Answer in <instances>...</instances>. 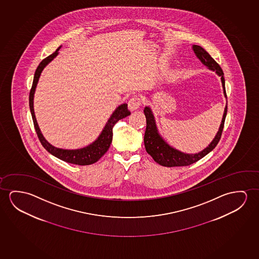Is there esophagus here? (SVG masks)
Segmentation results:
<instances>
[{"label": "esophagus", "instance_id": "obj_1", "mask_svg": "<svg viewBox=\"0 0 259 259\" xmlns=\"http://www.w3.org/2000/svg\"><path fill=\"white\" fill-rule=\"evenodd\" d=\"M141 103H142V100H141L140 97H138V96H133L131 99L129 100V101H128V108L132 111H134V110H136L137 108H139L140 106H141Z\"/></svg>", "mask_w": 259, "mask_h": 259}]
</instances>
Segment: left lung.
I'll return each mask as SVG.
<instances>
[{
    "mask_svg": "<svg viewBox=\"0 0 259 259\" xmlns=\"http://www.w3.org/2000/svg\"><path fill=\"white\" fill-rule=\"evenodd\" d=\"M193 50L195 52V56L202 62V64L209 68L211 71L216 72L221 77L222 83H223V93L225 98L227 99L226 91H225V80L223 77V72L219 64L215 62L214 59L211 57L208 53L201 48L200 46L194 45ZM144 115L146 116V130L144 134V146L146 149L148 154L152 157V159L155 160L157 163L164 166V167H182V166H188L195 163L199 159L207 155L210 151H212L216 145L219 143L221 136L223 134L224 121L227 115V105L224 109L223 120L220 125L219 131L216 134L214 139L212 140L211 144H209L203 151L198 153L189 154L185 153L182 151L177 150L175 148L171 147L162 139L158 131V128L156 125L154 115L152 114L150 107L144 108Z\"/></svg>",
    "mask_w": 259,
    "mask_h": 259,
    "instance_id": "8db88e82",
    "label": "left lung"
}]
</instances>
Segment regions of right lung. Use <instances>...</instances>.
Listing matches in <instances>:
<instances>
[{
	"label": "right lung",
	"mask_w": 259,
	"mask_h": 259,
	"mask_svg": "<svg viewBox=\"0 0 259 259\" xmlns=\"http://www.w3.org/2000/svg\"><path fill=\"white\" fill-rule=\"evenodd\" d=\"M60 48L61 47L56 49V52L53 53L52 55L45 58L37 66L36 72H35L31 90L29 92V108L31 112L34 127H35L40 143L43 145V147L52 155L64 160L65 162H68V163L75 164V165H80V166L91 165V164L97 162L108 151V148L112 143L113 127L116 122H118L120 119L124 118L125 116L130 115L131 112L128 110L127 104L124 103L120 105L119 107H117L115 111L113 112V114L110 116V118L108 119V123H106L105 127L101 132L100 136L98 137V139L86 147L80 148L77 150H64V149L55 147V146H53L52 144H49L48 141L45 139L44 136L41 134V131L38 127L36 116H35V112H34L33 100H34V94L36 91V84L39 80L41 72L44 70V68L58 55Z\"/></svg>",
	"instance_id": "obj_1"
}]
</instances>
